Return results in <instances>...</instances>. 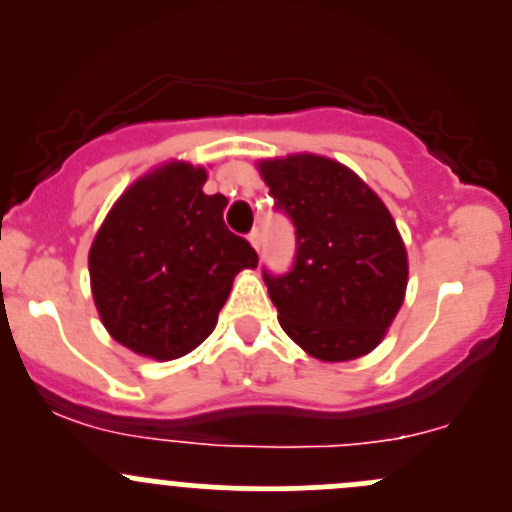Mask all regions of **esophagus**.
<instances>
[{
  "label": "esophagus",
  "mask_w": 512,
  "mask_h": 512,
  "mask_svg": "<svg viewBox=\"0 0 512 512\" xmlns=\"http://www.w3.org/2000/svg\"><path fill=\"white\" fill-rule=\"evenodd\" d=\"M247 240H250V242H252V247H255V250H260V242H262V235H260V230H257V227H255V230H252V232H250V235H247Z\"/></svg>",
  "instance_id": "34e87169"
}]
</instances>
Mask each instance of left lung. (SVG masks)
Segmentation results:
<instances>
[{"instance_id":"obj_1","label":"left lung","mask_w":512,"mask_h":512,"mask_svg":"<svg viewBox=\"0 0 512 512\" xmlns=\"http://www.w3.org/2000/svg\"><path fill=\"white\" fill-rule=\"evenodd\" d=\"M275 210L294 225L287 272L262 280L289 339L324 361L381 342L406 292V250L386 205L342 163L289 156L260 165Z\"/></svg>"}]
</instances>
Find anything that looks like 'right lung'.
<instances>
[{
  "mask_svg": "<svg viewBox=\"0 0 512 512\" xmlns=\"http://www.w3.org/2000/svg\"><path fill=\"white\" fill-rule=\"evenodd\" d=\"M188 163L146 175L118 198L89 255L98 314L116 342L153 359L193 352L215 329L232 277L257 267L227 230L225 195Z\"/></svg>",
  "mask_w": 512,
  "mask_h": 512,
  "instance_id": "obj_1",
  "label": "right lung"
}]
</instances>
